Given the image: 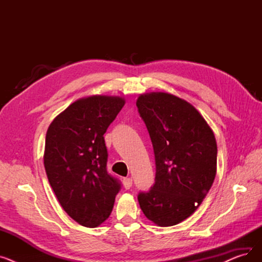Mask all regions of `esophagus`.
I'll use <instances>...</instances> for the list:
<instances>
[{"label": "esophagus", "mask_w": 262, "mask_h": 262, "mask_svg": "<svg viewBox=\"0 0 262 262\" xmlns=\"http://www.w3.org/2000/svg\"><path fill=\"white\" fill-rule=\"evenodd\" d=\"M132 185H133V180H132V178H129V177L124 178V180H123L124 188H125L126 190H128L132 187Z\"/></svg>", "instance_id": "obj_1"}]
</instances>
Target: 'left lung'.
Listing matches in <instances>:
<instances>
[{"mask_svg": "<svg viewBox=\"0 0 262 262\" xmlns=\"http://www.w3.org/2000/svg\"><path fill=\"white\" fill-rule=\"evenodd\" d=\"M136 104L156 161L155 184L139 193L140 208L157 226H173L194 213L213 184L215 137L199 110L176 95L144 93Z\"/></svg>", "mask_w": 262, "mask_h": 262, "instance_id": "1", "label": "left lung"}]
</instances>
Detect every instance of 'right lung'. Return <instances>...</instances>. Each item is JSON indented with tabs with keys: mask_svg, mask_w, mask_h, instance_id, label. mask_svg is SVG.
<instances>
[{
	"mask_svg": "<svg viewBox=\"0 0 262 262\" xmlns=\"http://www.w3.org/2000/svg\"><path fill=\"white\" fill-rule=\"evenodd\" d=\"M125 104L122 96L78 99L47 132L43 163L63 210L85 227H96L114 208L120 184L106 170L104 134Z\"/></svg>",
	"mask_w": 262,
	"mask_h": 262,
	"instance_id": "1",
	"label": "right lung"
}]
</instances>
